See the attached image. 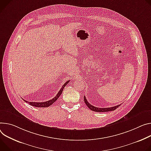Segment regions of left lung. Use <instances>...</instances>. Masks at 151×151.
<instances>
[{"instance_id":"left-lung-1","label":"left lung","mask_w":151,"mask_h":151,"mask_svg":"<svg viewBox=\"0 0 151 151\" xmlns=\"http://www.w3.org/2000/svg\"><path fill=\"white\" fill-rule=\"evenodd\" d=\"M84 100L87 106L91 109V110L96 112H107V111H114L118 107H119V106L120 105H118L115 106L109 107V108H98V107H95L92 105H91L90 104H89L87 101L86 96H84Z\"/></svg>"}]
</instances>
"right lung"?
Masks as SVG:
<instances>
[{"instance_id":"add662e5","label":"right lung","mask_w":151,"mask_h":151,"mask_svg":"<svg viewBox=\"0 0 151 151\" xmlns=\"http://www.w3.org/2000/svg\"><path fill=\"white\" fill-rule=\"evenodd\" d=\"M70 81H67L66 83H65L64 84V85L63 86V87H61V88L60 89V90L59 91V92L57 93V94L56 95V96L55 97V98H53V99H52L51 100H49V101H46V102H28V101H26V100H24V99H23L24 100V102H27V103H28L29 105H32V106H35V107H48V106H49L50 105H51L53 103H54L58 99V98L60 96V95L61 94V93H62V92H63V89H64V88L65 87V86L68 84V82H69Z\"/></svg>"}]
</instances>
